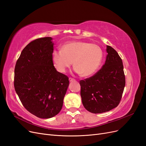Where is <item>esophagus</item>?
Listing matches in <instances>:
<instances>
[{"label": "esophagus", "instance_id": "obj_1", "mask_svg": "<svg viewBox=\"0 0 146 146\" xmlns=\"http://www.w3.org/2000/svg\"><path fill=\"white\" fill-rule=\"evenodd\" d=\"M69 82H72V81L75 80V79L73 78H71V77H69Z\"/></svg>", "mask_w": 146, "mask_h": 146}]
</instances>
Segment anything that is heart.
<instances>
[{
  "instance_id": "heart-1",
  "label": "heart",
  "mask_w": 146,
  "mask_h": 146,
  "mask_svg": "<svg viewBox=\"0 0 146 146\" xmlns=\"http://www.w3.org/2000/svg\"><path fill=\"white\" fill-rule=\"evenodd\" d=\"M103 58V52L96 44L82 41L66 43L62 49L55 50L52 60L56 69L64 73L73 64L75 71L87 77L94 74L98 69Z\"/></svg>"
}]
</instances>
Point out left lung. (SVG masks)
<instances>
[{
    "mask_svg": "<svg viewBox=\"0 0 146 146\" xmlns=\"http://www.w3.org/2000/svg\"><path fill=\"white\" fill-rule=\"evenodd\" d=\"M105 64L94 76L80 81L84 107L92 113H102L120 103L125 85L122 59L110 46Z\"/></svg>",
    "mask_w": 146,
    "mask_h": 146,
    "instance_id": "1",
    "label": "left lung"
}]
</instances>
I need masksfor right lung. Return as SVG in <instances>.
<instances>
[{"instance_id": "right-lung-1", "label": "right lung", "mask_w": 146, "mask_h": 146, "mask_svg": "<svg viewBox=\"0 0 146 146\" xmlns=\"http://www.w3.org/2000/svg\"><path fill=\"white\" fill-rule=\"evenodd\" d=\"M52 38L31 41L25 47L15 68L14 86L25 108L39 118L58 114L69 84L66 75L56 71L52 60Z\"/></svg>"}]
</instances>
